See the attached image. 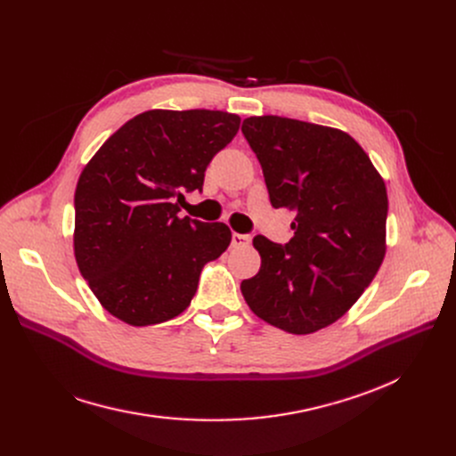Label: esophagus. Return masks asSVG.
I'll return each mask as SVG.
<instances>
[{
  "mask_svg": "<svg viewBox=\"0 0 456 456\" xmlns=\"http://www.w3.org/2000/svg\"><path fill=\"white\" fill-rule=\"evenodd\" d=\"M251 242L249 234H240V232H232V246L234 248H242Z\"/></svg>",
  "mask_w": 456,
  "mask_h": 456,
  "instance_id": "34e87169",
  "label": "esophagus"
}]
</instances>
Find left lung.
I'll return each mask as SVG.
<instances>
[{
    "label": "left lung",
    "mask_w": 456,
    "mask_h": 456,
    "mask_svg": "<svg viewBox=\"0 0 456 456\" xmlns=\"http://www.w3.org/2000/svg\"><path fill=\"white\" fill-rule=\"evenodd\" d=\"M242 133L275 208L296 212L294 236L256 234L260 270L240 290L253 313L292 334L342 318L387 251L388 196L366 151L344 131L281 116H251Z\"/></svg>",
    "instance_id": "left-lung-1"
}]
</instances>
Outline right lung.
<instances>
[{"label": "right lung", "instance_id": "right-lung-1", "mask_svg": "<svg viewBox=\"0 0 456 456\" xmlns=\"http://www.w3.org/2000/svg\"><path fill=\"white\" fill-rule=\"evenodd\" d=\"M238 127L240 118L222 110H148L85 166L74 198L76 260L118 320L143 327L179 316L207 262L229 248L225 224L177 214Z\"/></svg>", "mask_w": 456, "mask_h": 456}]
</instances>
